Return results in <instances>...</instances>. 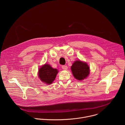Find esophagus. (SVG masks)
Wrapping results in <instances>:
<instances>
[{"label": "esophagus", "mask_w": 125, "mask_h": 125, "mask_svg": "<svg viewBox=\"0 0 125 125\" xmlns=\"http://www.w3.org/2000/svg\"><path fill=\"white\" fill-rule=\"evenodd\" d=\"M62 68L63 69V70H67V68H68V67H67V66H65V65H63V66H62Z\"/></svg>", "instance_id": "obj_1"}]
</instances>
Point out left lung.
Instances as JSON below:
<instances>
[{"label": "left lung", "mask_w": 125, "mask_h": 125, "mask_svg": "<svg viewBox=\"0 0 125 125\" xmlns=\"http://www.w3.org/2000/svg\"><path fill=\"white\" fill-rule=\"evenodd\" d=\"M74 77L79 81L86 78L90 74L88 65L80 60L76 61L71 67Z\"/></svg>", "instance_id": "left-lung-1"}]
</instances>
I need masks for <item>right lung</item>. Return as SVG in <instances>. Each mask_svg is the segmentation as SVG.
<instances>
[{"instance_id": "1", "label": "right lung", "mask_w": 125, "mask_h": 125, "mask_svg": "<svg viewBox=\"0 0 125 125\" xmlns=\"http://www.w3.org/2000/svg\"><path fill=\"white\" fill-rule=\"evenodd\" d=\"M58 72L56 69L52 68L48 64H45L39 69V76L42 82L50 84L55 80Z\"/></svg>"}]
</instances>
